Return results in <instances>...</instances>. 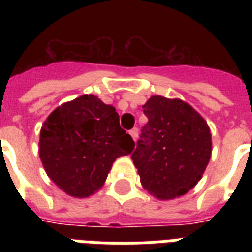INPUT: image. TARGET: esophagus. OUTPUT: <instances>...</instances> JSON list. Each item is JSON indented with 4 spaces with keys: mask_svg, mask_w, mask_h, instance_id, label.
<instances>
[{
    "mask_svg": "<svg viewBox=\"0 0 252 252\" xmlns=\"http://www.w3.org/2000/svg\"><path fill=\"white\" fill-rule=\"evenodd\" d=\"M129 134L132 136V138H133V141H136L138 137V129L137 128H133V129L129 130Z\"/></svg>",
    "mask_w": 252,
    "mask_h": 252,
    "instance_id": "34e87169",
    "label": "esophagus"
}]
</instances>
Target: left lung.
<instances>
[{"instance_id": "left-lung-1", "label": "left lung", "mask_w": 252, "mask_h": 252, "mask_svg": "<svg viewBox=\"0 0 252 252\" xmlns=\"http://www.w3.org/2000/svg\"><path fill=\"white\" fill-rule=\"evenodd\" d=\"M142 108L149 122L132 154L142 187L159 200L186 195L211 159L209 126L182 99L153 95Z\"/></svg>"}]
</instances>
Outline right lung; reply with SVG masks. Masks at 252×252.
Listing matches in <instances>:
<instances>
[{
    "instance_id": "1",
    "label": "right lung",
    "mask_w": 252,
    "mask_h": 252,
    "mask_svg": "<svg viewBox=\"0 0 252 252\" xmlns=\"http://www.w3.org/2000/svg\"><path fill=\"white\" fill-rule=\"evenodd\" d=\"M133 149L115 107L93 94L55 108L39 138V157L49 179L66 195L80 199L99 191L116 158Z\"/></svg>"
}]
</instances>
